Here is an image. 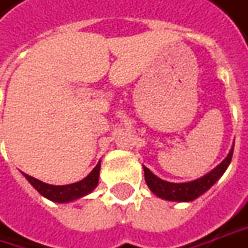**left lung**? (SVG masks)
<instances>
[{"label": "left lung", "mask_w": 248, "mask_h": 248, "mask_svg": "<svg viewBox=\"0 0 248 248\" xmlns=\"http://www.w3.org/2000/svg\"><path fill=\"white\" fill-rule=\"evenodd\" d=\"M233 147L235 145H232L228 156L217 167H214L207 174L202 175L201 178H196V180L188 181V183H170V181H165V180L159 178L158 175L154 174L148 167L142 166L144 167L145 183L152 191V193L156 195L160 199H165V201L169 202H186V203L193 202L204 192H207L225 173V170L232 160Z\"/></svg>", "instance_id": "1"}]
</instances>
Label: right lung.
Segmentation results:
<instances>
[{"instance_id":"obj_1","label":"right lung","mask_w":248,"mask_h":248,"mask_svg":"<svg viewBox=\"0 0 248 248\" xmlns=\"http://www.w3.org/2000/svg\"><path fill=\"white\" fill-rule=\"evenodd\" d=\"M100 166L101 165L98 162L96 167L83 180L78 181V183L68 184V185H50V184L42 183L26 173H23V175L44 198L56 202V203H70V202L78 201L94 191V188L98 185Z\"/></svg>"}]
</instances>
